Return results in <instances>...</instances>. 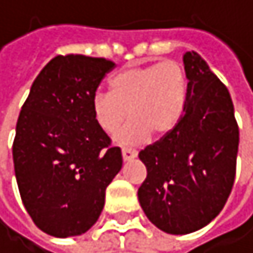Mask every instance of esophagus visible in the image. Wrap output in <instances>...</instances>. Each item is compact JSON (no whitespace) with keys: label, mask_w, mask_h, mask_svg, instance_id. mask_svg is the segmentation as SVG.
Returning a JSON list of instances; mask_svg holds the SVG:
<instances>
[{"label":"esophagus","mask_w":253,"mask_h":253,"mask_svg":"<svg viewBox=\"0 0 253 253\" xmlns=\"http://www.w3.org/2000/svg\"><path fill=\"white\" fill-rule=\"evenodd\" d=\"M121 155H123V159L124 161H130V159L136 158L138 153H136V150H132V149H123Z\"/></svg>","instance_id":"esophagus-1"}]
</instances>
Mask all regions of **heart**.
I'll list each match as a JSON object with an SVG mask.
<instances>
[{
  "mask_svg": "<svg viewBox=\"0 0 253 253\" xmlns=\"http://www.w3.org/2000/svg\"><path fill=\"white\" fill-rule=\"evenodd\" d=\"M188 97V77L176 60L132 66L115 74L111 92L91 100L94 121L104 133H115L127 117L132 121L115 136L121 145H136L152 135L167 136L179 124Z\"/></svg>",
  "mask_w": 253,
  "mask_h": 253,
  "instance_id": "heart-1",
  "label": "heart"
}]
</instances>
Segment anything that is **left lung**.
I'll list each match as a JSON object with an SVG mask.
<instances>
[{
  "label": "left lung",
  "instance_id": "obj_1",
  "mask_svg": "<svg viewBox=\"0 0 253 253\" xmlns=\"http://www.w3.org/2000/svg\"><path fill=\"white\" fill-rule=\"evenodd\" d=\"M183 65L188 97L176 127L139 152L147 177L138 188L142 211L167 234L207 226L232 191L240 130L228 88L197 53Z\"/></svg>",
  "mask_w": 253,
  "mask_h": 253
}]
</instances>
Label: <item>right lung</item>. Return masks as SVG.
Masks as SVG:
<instances>
[{"label": "right lung", "mask_w": 253, "mask_h": 253, "mask_svg": "<svg viewBox=\"0 0 253 253\" xmlns=\"http://www.w3.org/2000/svg\"><path fill=\"white\" fill-rule=\"evenodd\" d=\"M112 60L56 56L21 108L13 164L22 203L48 235H80L95 225L106 188L123 165L120 147L94 121L91 100Z\"/></svg>", "instance_id": "right-lung-1"}]
</instances>
